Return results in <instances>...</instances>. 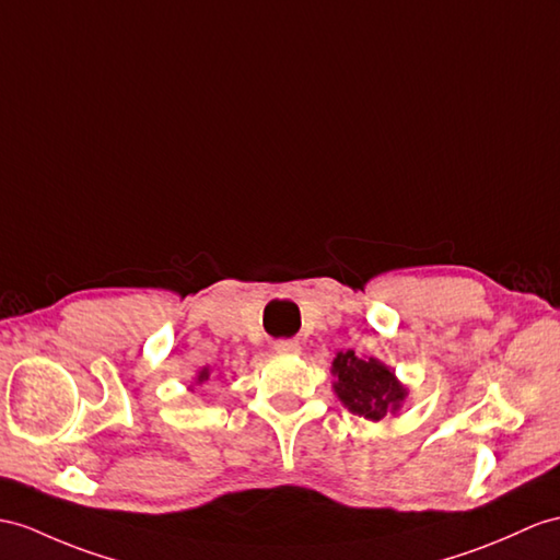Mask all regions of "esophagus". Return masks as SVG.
<instances>
[{
    "label": "esophagus",
    "mask_w": 560,
    "mask_h": 560,
    "mask_svg": "<svg viewBox=\"0 0 560 560\" xmlns=\"http://www.w3.org/2000/svg\"><path fill=\"white\" fill-rule=\"evenodd\" d=\"M272 349L278 353H284V357H296V353L302 351V347H299V342H294V339H280V342L272 345Z\"/></svg>",
    "instance_id": "1"
}]
</instances>
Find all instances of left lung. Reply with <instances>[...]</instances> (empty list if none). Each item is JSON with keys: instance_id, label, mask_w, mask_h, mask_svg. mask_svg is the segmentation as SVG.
I'll list each match as a JSON object with an SVG mask.
<instances>
[{"instance_id": "1", "label": "left lung", "mask_w": 560, "mask_h": 560, "mask_svg": "<svg viewBox=\"0 0 560 560\" xmlns=\"http://www.w3.org/2000/svg\"><path fill=\"white\" fill-rule=\"evenodd\" d=\"M330 373L337 399L365 420L380 422L387 416H399L408 399V387L387 363L373 357H361L353 349L337 351Z\"/></svg>"}]
</instances>
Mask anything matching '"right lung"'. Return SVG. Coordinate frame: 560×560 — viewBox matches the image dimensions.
<instances>
[{
  "label": "right lung",
  "mask_w": 560,
  "mask_h": 560,
  "mask_svg": "<svg viewBox=\"0 0 560 560\" xmlns=\"http://www.w3.org/2000/svg\"><path fill=\"white\" fill-rule=\"evenodd\" d=\"M209 380H211V368H209V365H203V368H199V371H197V375H195L192 383L187 385V389H189V392H195V387H199V385H207Z\"/></svg>",
  "instance_id": "1"
}]
</instances>
